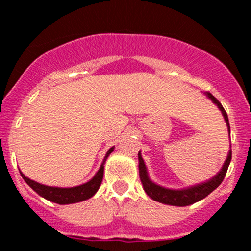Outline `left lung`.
<instances>
[{"label": "left lung", "instance_id": "8db88e82", "mask_svg": "<svg viewBox=\"0 0 251 251\" xmlns=\"http://www.w3.org/2000/svg\"><path fill=\"white\" fill-rule=\"evenodd\" d=\"M205 96L208 97L209 99H211V101L220 108V111L222 112V116H223L224 120H226V123L227 131H229L230 133L229 119H227V114L226 112L224 111L223 106H222L221 102L218 101L211 93H209V92H206ZM138 160H139V165L138 166H139L140 180H142L143 188L145 190L146 195H148L150 198H152V200L155 201H159V203L168 204V205L186 206L191 205V204L196 203V201L205 198L206 196L211 194L216 188L220 186V184L223 181L224 177H226L227 168H229V164L231 162V149L229 150V153H227L226 162H224L223 166H222V169L218 171L217 175H215L211 179L184 189H168L155 184L154 181L150 179L148 169H146V165L145 163H144L140 151L139 153H138Z\"/></svg>", "mask_w": 251, "mask_h": 251}]
</instances>
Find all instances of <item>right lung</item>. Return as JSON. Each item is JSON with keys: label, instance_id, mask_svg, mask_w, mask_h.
Instances as JSON below:
<instances>
[{"label": "right lung", "instance_id": "1", "mask_svg": "<svg viewBox=\"0 0 251 251\" xmlns=\"http://www.w3.org/2000/svg\"><path fill=\"white\" fill-rule=\"evenodd\" d=\"M114 146H112L111 149L108 150L107 153H106L105 157H103V160L100 165L99 170L94 177L92 178L91 180H88L87 183L81 184V185L73 186V188H57V186H48L45 185V184H40L35 180H31L28 177L21 174L22 178H24L25 183L30 186L34 191L36 192L37 195L41 196V197L46 198L47 201H53V203L61 204V205H65V204H73V203H79V201H86L88 198L93 197L94 195L97 194V191L99 190L100 185H101L102 177H103V165H105L106 159L108 158V155L113 152Z\"/></svg>", "mask_w": 251, "mask_h": 251}]
</instances>
